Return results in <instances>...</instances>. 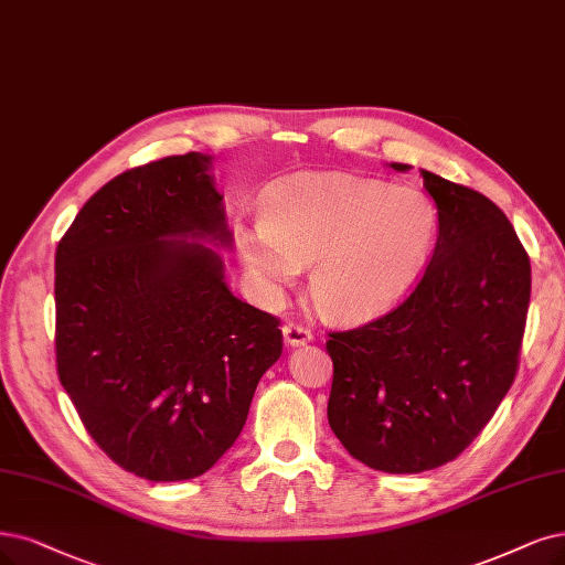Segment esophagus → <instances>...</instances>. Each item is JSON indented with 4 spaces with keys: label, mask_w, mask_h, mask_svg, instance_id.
<instances>
[{
    "label": "esophagus",
    "mask_w": 565,
    "mask_h": 565,
    "mask_svg": "<svg viewBox=\"0 0 565 565\" xmlns=\"http://www.w3.org/2000/svg\"><path fill=\"white\" fill-rule=\"evenodd\" d=\"M311 340V332L298 323H286L284 326V342L288 347H305Z\"/></svg>",
    "instance_id": "obj_1"
}]
</instances>
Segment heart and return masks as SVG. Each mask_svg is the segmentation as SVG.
Here are the masks:
<instances>
[{
  "instance_id": "heart-1",
  "label": "heart",
  "mask_w": 565,
  "mask_h": 565,
  "mask_svg": "<svg viewBox=\"0 0 565 565\" xmlns=\"http://www.w3.org/2000/svg\"><path fill=\"white\" fill-rule=\"evenodd\" d=\"M437 233L430 200L344 174H300L263 195L235 242L265 298L309 265V296L330 319L374 315L419 277Z\"/></svg>"
}]
</instances>
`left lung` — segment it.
I'll list each match as a JSON object with an SVG mask.
<instances>
[{
  "label": "left lung",
  "instance_id": "obj_1",
  "mask_svg": "<svg viewBox=\"0 0 565 565\" xmlns=\"http://www.w3.org/2000/svg\"><path fill=\"white\" fill-rule=\"evenodd\" d=\"M422 177L437 206L422 281L388 315L326 342L332 433L393 475L454 461L491 422L516 377L531 300L529 254L508 216L472 188Z\"/></svg>",
  "mask_w": 565,
  "mask_h": 565
}]
</instances>
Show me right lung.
Wrapping results in <instances>:
<instances>
[{
  "label": "right lung",
  "mask_w": 565,
  "mask_h": 565,
  "mask_svg": "<svg viewBox=\"0 0 565 565\" xmlns=\"http://www.w3.org/2000/svg\"><path fill=\"white\" fill-rule=\"evenodd\" d=\"M212 158L111 179L55 250L57 377L114 463L151 482L200 477L235 445L281 356L279 319L230 294Z\"/></svg>",
  "instance_id": "add662e5"
}]
</instances>
